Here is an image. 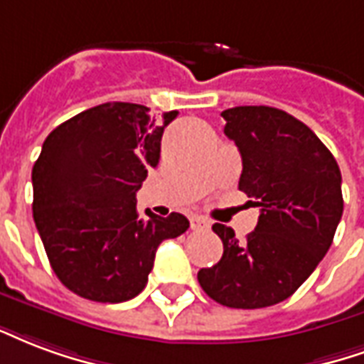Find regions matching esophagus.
Segmentation results:
<instances>
[{"label":"esophagus","mask_w":364,"mask_h":364,"mask_svg":"<svg viewBox=\"0 0 364 364\" xmlns=\"http://www.w3.org/2000/svg\"><path fill=\"white\" fill-rule=\"evenodd\" d=\"M190 225L193 230H205L211 227L205 217H190Z\"/></svg>","instance_id":"1"}]
</instances>
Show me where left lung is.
I'll return each instance as SVG.
<instances>
[{
	"label": "left lung",
	"mask_w": 364,
	"mask_h": 364,
	"mask_svg": "<svg viewBox=\"0 0 364 364\" xmlns=\"http://www.w3.org/2000/svg\"><path fill=\"white\" fill-rule=\"evenodd\" d=\"M242 156L238 190L259 208L244 242L215 223L223 258L198 272L201 289L229 309H264L301 287L330 250L343 213L341 172L316 134L272 106L221 112Z\"/></svg>",
	"instance_id": "obj_1"
}]
</instances>
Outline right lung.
Wrapping results in <instances>:
<instances>
[{
    "label": "right lung",
    "mask_w": 364,
    "mask_h": 364,
    "mask_svg": "<svg viewBox=\"0 0 364 364\" xmlns=\"http://www.w3.org/2000/svg\"><path fill=\"white\" fill-rule=\"evenodd\" d=\"M134 102H105L48 135L33 166V215L50 266L65 287L97 302L141 293L155 252L188 230L184 215L143 221L135 193L161 159L164 127Z\"/></svg>",
    "instance_id": "obj_1"
}]
</instances>
